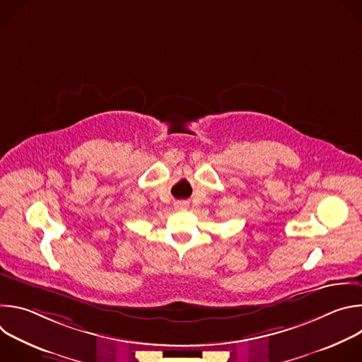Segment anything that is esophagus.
<instances>
[{"label": "esophagus", "mask_w": 362, "mask_h": 362, "mask_svg": "<svg viewBox=\"0 0 362 362\" xmlns=\"http://www.w3.org/2000/svg\"><path fill=\"white\" fill-rule=\"evenodd\" d=\"M175 208L176 209H179V211H183V209H186V208H189V202H176L175 203Z\"/></svg>", "instance_id": "esophagus-1"}]
</instances>
